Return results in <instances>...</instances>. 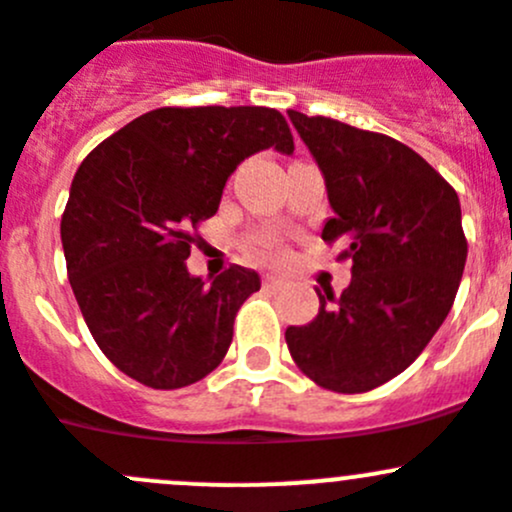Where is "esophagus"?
<instances>
[{
    "label": "esophagus",
    "mask_w": 512,
    "mask_h": 512,
    "mask_svg": "<svg viewBox=\"0 0 512 512\" xmlns=\"http://www.w3.org/2000/svg\"><path fill=\"white\" fill-rule=\"evenodd\" d=\"M281 286H284V279H279V276H264V289L266 291H279Z\"/></svg>",
    "instance_id": "1"
}]
</instances>
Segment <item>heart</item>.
I'll use <instances>...</instances> for the list:
<instances>
[{"label":"heart","mask_w":512,"mask_h":512,"mask_svg":"<svg viewBox=\"0 0 512 512\" xmlns=\"http://www.w3.org/2000/svg\"><path fill=\"white\" fill-rule=\"evenodd\" d=\"M256 253H261V256H276V243L274 241H261L259 246H256Z\"/></svg>","instance_id":"1"}]
</instances>
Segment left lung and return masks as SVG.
<instances>
[{"mask_svg": "<svg viewBox=\"0 0 512 512\" xmlns=\"http://www.w3.org/2000/svg\"><path fill=\"white\" fill-rule=\"evenodd\" d=\"M326 180L352 281L319 294V314L286 329L296 367L319 387L359 394L405 372L450 314L467 259L455 188L405 143L289 110Z\"/></svg>", "mask_w": 512, "mask_h": 512, "instance_id": "8db88e82", "label": "left lung"}]
</instances>
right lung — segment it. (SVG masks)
I'll return each mask as SVG.
<instances>
[{"mask_svg":"<svg viewBox=\"0 0 512 512\" xmlns=\"http://www.w3.org/2000/svg\"><path fill=\"white\" fill-rule=\"evenodd\" d=\"M266 148L294 153L274 107H158L77 168L60 223L67 279L97 347L135 382L188 387L226 357L259 274L231 266L208 286L186 259L228 175Z\"/></svg>","mask_w":512,"mask_h":512,"instance_id":"obj_1","label":"right lung"}]
</instances>
